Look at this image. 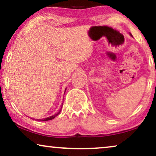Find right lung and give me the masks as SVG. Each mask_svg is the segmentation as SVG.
<instances>
[{
	"mask_svg": "<svg viewBox=\"0 0 156 156\" xmlns=\"http://www.w3.org/2000/svg\"><path fill=\"white\" fill-rule=\"evenodd\" d=\"M60 112H61V109H60V111H59V112H57L56 114H55V115H53V116H50V117H48V118H46V119H37V121H49V120H52V119H55V117H56L57 116H58V114H59V113H60Z\"/></svg>",
	"mask_w": 156,
	"mask_h": 156,
	"instance_id": "right-lung-1",
	"label": "right lung"
}]
</instances>
